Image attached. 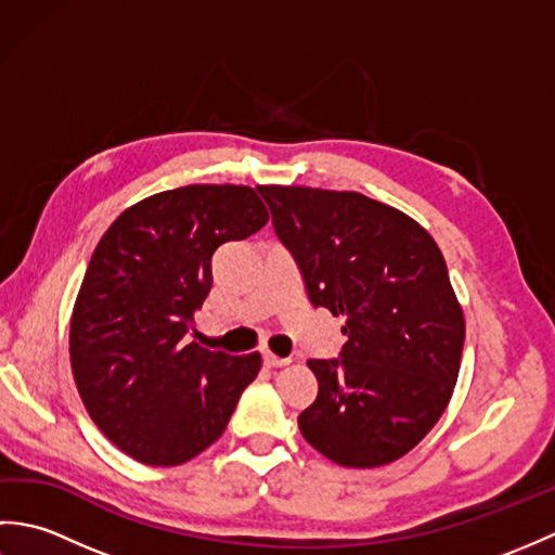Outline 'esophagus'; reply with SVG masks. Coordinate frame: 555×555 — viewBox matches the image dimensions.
<instances>
[{
  "label": "esophagus",
  "mask_w": 555,
  "mask_h": 555,
  "mask_svg": "<svg viewBox=\"0 0 555 555\" xmlns=\"http://www.w3.org/2000/svg\"><path fill=\"white\" fill-rule=\"evenodd\" d=\"M288 362H291V358H279L271 350L264 352V364H267V367H286Z\"/></svg>",
  "instance_id": "34e87169"
}]
</instances>
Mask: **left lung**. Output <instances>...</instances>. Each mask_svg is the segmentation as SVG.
Wrapping results in <instances>:
<instances>
[{"instance_id":"8db88e82","label":"left lung","mask_w":555,"mask_h":555,"mask_svg":"<svg viewBox=\"0 0 555 555\" xmlns=\"http://www.w3.org/2000/svg\"><path fill=\"white\" fill-rule=\"evenodd\" d=\"M317 308L346 317L338 360H310L320 382L298 427L344 467L412 451L448 405L465 317L429 231L356 191L257 185Z\"/></svg>"}]
</instances>
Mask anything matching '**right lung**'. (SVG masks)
<instances>
[{
    "label": "right lung",
    "mask_w": 555,
    "mask_h": 555,
    "mask_svg": "<svg viewBox=\"0 0 555 555\" xmlns=\"http://www.w3.org/2000/svg\"><path fill=\"white\" fill-rule=\"evenodd\" d=\"M269 221L250 185L195 183L124 209L90 257L68 356L88 415L140 463L173 467L229 424L262 356L185 344L211 288V255Z\"/></svg>",
    "instance_id": "1"
}]
</instances>
